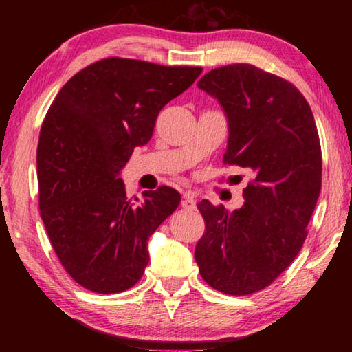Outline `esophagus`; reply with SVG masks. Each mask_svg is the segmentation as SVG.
Instances as JSON below:
<instances>
[{
	"instance_id": "1",
	"label": "esophagus",
	"mask_w": 352,
	"mask_h": 352,
	"mask_svg": "<svg viewBox=\"0 0 352 352\" xmlns=\"http://www.w3.org/2000/svg\"><path fill=\"white\" fill-rule=\"evenodd\" d=\"M182 208L184 210H195L197 208V201H195V195L194 192L187 190L182 194V201H181Z\"/></svg>"
}]
</instances>
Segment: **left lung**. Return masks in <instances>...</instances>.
Here are the masks:
<instances>
[{"mask_svg": "<svg viewBox=\"0 0 352 352\" xmlns=\"http://www.w3.org/2000/svg\"><path fill=\"white\" fill-rule=\"evenodd\" d=\"M197 86L228 118L224 163L247 168L253 181L239 210L200 201L206 232L195 261L214 290L250 295L271 285L305 243L322 186L319 133L305 96L254 65L219 67Z\"/></svg>", "mask_w": 352, "mask_h": 352, "instance_id": "8db88e82", "label": "left lung"}]
</instances>
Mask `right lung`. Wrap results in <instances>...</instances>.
<instances>
[{
    "mask_svg": "<svg viewBox=\"0 0 352 352\" xmlns=\"http://www.w3.org/2000/svg\"><path fill=\"white\" fill-rule=\"evenodd\" d=\"M201 67H165L109 57L62 86L36 151L40 211L52 248L86 290L120 293L142 277L148 237L181 201L162 186L128 200L120 173L151 141L160 110Z\"/></svg>",
    "mask_w": 352,
    "mask_h": 352,
    "instance_id": "obj_1",
    "label": "right lung"
}]
</instances>
